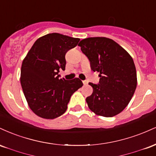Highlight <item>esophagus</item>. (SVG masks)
I'll return each mask as SVG.
<instances>
[{
    "mask_svg": "<svg viewBox=\"0 0 156 156\" xmlns=\"http://www.w3.org/2000/svg\"><path fill=\"white\" fill-rule=\"evenodd\" d=\"M83 83L84 86H87V84H88V81H87V80H83Z\"/></svg>",
    "mask_w": 156,
    "mask_h": 156,
    "instance_id": "34e87169",
    "label": "esophagus"
}]
</instances>
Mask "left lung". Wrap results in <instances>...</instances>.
<instances>
[{
  "label": "left lung",
  "instance_id": "8db88e82",
  "mask_svg": "<svg viewBox=\"0 0 156 156\" xmlns=\"http://www.w3.org/2000/svg\"><path fill=\"white\" fill-rule=\"evenodd\" d=\"M90 62L91 69L100 73L98 84L89 83L93 92L87 97L89 109L97 115L112 117L124 110L137 86L135 64L119 44L106 37H89L78 44Z\"/></svg>",
  "mask_w": 156,
  "mask_h": 156
}]
</instances>
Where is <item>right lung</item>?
Here are the masks:
<instances>
[{
    "mask_svg": "<svg viewBox=\"0 0 156 156\" xmlns=\"http://www.w3.org/2000/svg\"><path fill=\"white\" fill-rule=\"evenodd\" d=\"M80 39L58 33L41 37L23 61L20 83L28 106L39 117L52 119L66 112L72 94L83 86L78 78H59L65 54Z\"/></svg>",
    "mask_w": 156,
    "mask_h": 156,
    "instance_id": "1",
    "label": "right lung"
}]
</instances>
